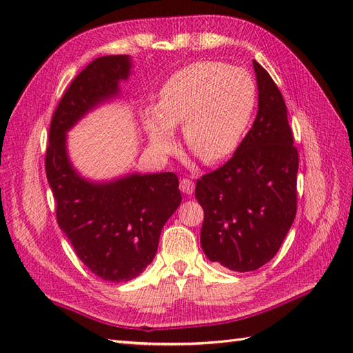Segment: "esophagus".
Masks as SVG:
<instances>
[{
    "instance_id": "1",
    "label": "esophagus",
    "mask_w": 353,
    "mask_h": 353,
    "mask_svg": "<svg viewBox=\"0 0 353 353\" xmlns=\"http://www.w3.org/2000/svg\"><path fill=\"white\" fill-rule=\"evenodd\" d=\"M194 182L192 181H190V179H182L181 181V190H182V192H185V194H192L194 192Z\"/></svg>"
}]
</instances>
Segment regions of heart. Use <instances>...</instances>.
I'll list each match as a JSON object with an SVG mask.
<instances>
[{"instance_id":"heart-1","label":"heart","mask_w":353,"mask_h":353,"mask_svg":"<svg viewBox=\"0 0 353 353\" xmlns=\"http://www.w3.org/2000/svg\"><path fill=\"white\" fill-rule=\"evenodd\" d=\"M256 88L244 70L219 62H196L162 85L156 106L144 110V125L156 153L176 148L174 127L182 124L185 144L208 163L224 161L249 125Z\"/></svg>"}]
</instances>
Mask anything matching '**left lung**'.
<instances>
[{
	"label": "left lung",
	"mask_w": 353,
	"mask_h": 353,
	"mask_svg": "<svg viewBox=\"0 0 353 353\" xmlns=\"http://www.w3.org/2000/svg\"><path fill=\"white\" fill-rule=\"evenodd\" d=\"M258 114L235 154L197 181L205 211L200 244L208 259L253 272L272 259L297 209L299 156L287 106L270 74L253 61Z\"/></svg>",
	"instance_id": "obj_1"
}]
</instances>
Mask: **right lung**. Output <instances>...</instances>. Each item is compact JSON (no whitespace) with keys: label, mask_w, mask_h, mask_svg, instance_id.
<instances>
[{"label":"right lung","mask_w":353,"mask_h":353,"mask_svg":"<svg viewBox=\"0 0 353 353\" xmlns=\"http://www.w3.org/2000/svg\"><path fill=\"white\" fill-rule=\"evenodd\" d=\"M130 56L95 59L72 80L51 119L45 170L59 228L80 261L109 282H127L152 264L163 224L182 201L174 172H130L91 181L74 167L68 133L81 118L121 97Z\"/></svg>","instance_id":"add662e5"}]
</instances>
